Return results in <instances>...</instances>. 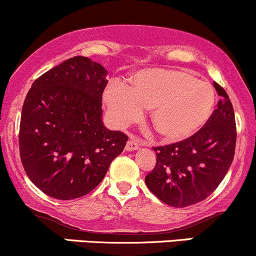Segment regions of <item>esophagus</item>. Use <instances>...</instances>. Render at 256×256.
<instances>
[{"label":"esophagus","mask_w":256,"mask_h":256,"mask_svg":"<svg viewBox=\"0 0 256 256\" xmlns=\"http://www.w3.org/2000/svg\"><path fill=\"white\" fill-rule=\"evenodd\" d=\"M140 145V140L136 136H130V139L127 142V145H126V150L127 151H132V150H136Z\"/></svg>","instance_id":"obj_1"}]
</instances>
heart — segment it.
Segmentation results:
<instances>
[{"instance_id": "b5f03b06", "label": "heart", "mask_w": 256, "mask_h": 256, "mask_svg": "<svg viewBox=\"0 0 256 256\" xmlns=\"http://www.w3.org/2000/svg\"><path fill=\"white\" fill-rule=\"evenodd\" d=\"M110 117L120 127L150 108V122L166 142H180L204 127L212 112L215 92L208 82L176 70H144L128 86L111 83L104 92Z\"/></svg>"}]
</instances>
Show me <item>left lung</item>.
<instances>
[{
    "instance_id": "obj_1",
    "label": "left lung",
    "mask_w": 256,
    "mask_h": 256,
    "mask_svg": "<svg viewBox=\"0 0 256 256\" xmlns=\"http://www.w3.org/2000/svg\"><path fill=\"white\" fill-rule=\"evenodd\" d=\"M214 86L221 98L204 127L182 142L154 148L156 164L145 183L173 208L194 205L212 194L234 158L237 129L232 102L221 85Z\"/></svg>"
}]
</instances>
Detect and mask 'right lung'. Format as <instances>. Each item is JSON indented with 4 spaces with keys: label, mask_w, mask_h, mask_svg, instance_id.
Returning <instances> with one entry per match:
<instances>
[{
    "label": "right lung",
    "mask_w": 256,
    "mask_h": 256,
    "mask_svg": "<svg viewBox=\"0 0 256 256\" xmlns=\"http://www.w3.org/2000/svg\"><path fill=\"white\" fill-rule=\"evenodd\" d=\"M107 70L76 56L34 82L22 108L19 152L24 171L42 193L76 199L96 188L128 142L102 120Z\"/></svg>",
    "instance_id": "right-lung-1"
}]
</instances>
